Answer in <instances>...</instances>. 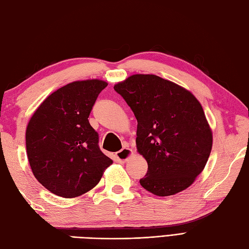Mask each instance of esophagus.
<instances>
[{"mask_svg":"<svg viewBox=\"0 0 249 249\" xmlns=\"http://www.w3.org/2000/svg\"><path fill=\"white\" fill-rule=\"evenodd\" d=\"M131 154H133V151L128 149V147H124V149L116 153L115 158L119 162H125L131 156Z\"/></svg>","mask_w":249,"mask_h":249,"instance_id":"34e87169","label":"esophagus"}]
</instances>
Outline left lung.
<instances>
[{
    "label": "left lung",
    "mask_w": 249,
    "mask_h": 249,
    "mask_svg": "<svg viewBox=\"0 0 249 249\" xmlns=\"http://www.w3.org/2000/svg\"><path fill=\"white\" fill-rule=\"evenodd\" d=\"M114 89L138 122L137 150L147 162L141 186L160 197L189 187L204 169L213 144L199 100L188 89L155 75H133Z\"/></svg>",
    "instance_id": "obj_1"
}]
</instances>
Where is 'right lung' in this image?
<instances>
[{"instance_id": "1", "label": "right lung", "mask_w": 249, "mask_h": 249, "mask_svg": "<svg viewBox=\"0 0 249 249\" xmlns=\"http://www.w3.org/2000/svg\"><path fill=\"white\" fill-rule=\"evenodd\" d=\"M108 83L73 81L49 95L26 126V154L34 177L63 198L94 188L112 160L100 151L98 134L88 120Z\"/></svg>"}]
</instances>
